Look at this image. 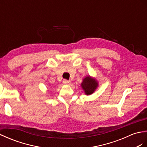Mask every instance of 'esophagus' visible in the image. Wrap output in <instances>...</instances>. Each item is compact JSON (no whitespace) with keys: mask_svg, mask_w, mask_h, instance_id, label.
Here are the masks:
<instances>
[{"mask_svg":"<svg viewBox=\"0 0 147 147\" xmlns=\"http://www.w3.org/2000/svg\"><path fill=\"white\" fill-rule=\"evenodd\" d=\"M63 83L64 84H68V85H70V84H71V82L70 80H63Z\"/></svg>","mask_w":147,"mask_h":147,"instance_id":"34e87169","label":"esophagus"}]
</instances>
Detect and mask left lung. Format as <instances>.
I'll return each mask as SVG.
<instances>
[{
    "label": "left lung",
    "mask_w": 147,
    "mask_h": 147,
    "mask_svg": "<svg viewBox=\"0 0 147 147\" xmlns=\"http://www.w3.org/2000/svg\"><path fill=\"white\" fill-rule=\"evenodd\" d=\"M81 87L86 95H90L94 93L98 87V82L95 79L89 76L83 79Z\"/></svg>",
    "instance_id": "1"
}]
</instances>
